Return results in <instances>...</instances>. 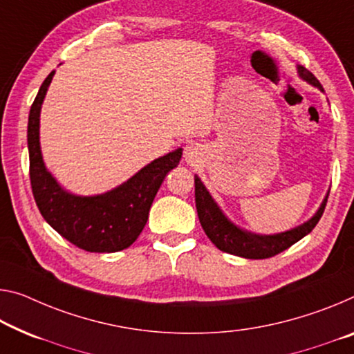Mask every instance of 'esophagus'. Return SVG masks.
Listing matches in <instances>:
<instances>
[{"label":"esophagus","instance_id":"34e87169","mask_svg":"<svg viewBox=\"0 0 354 354\" xmlns=\"http://www.w3.org/2000/svg\"><path fill=\"white\" fill-rule=\"evenodd\" d=\"M201 156H203V149H201L199 144H188L185 147V151H183V158L189 165H196L201 160Z\"/></svg>","mask_w":354,"mask_h":354}]
</instances>
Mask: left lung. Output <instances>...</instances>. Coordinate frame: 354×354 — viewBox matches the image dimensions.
<instances>
[{"instance_id":"8db88e82","label":"left lung","mask_w":354,"mask_h":354,"mask_svg":"<svg viewBox=\"0 0 354 354\" xmlns=\"http://www.w3.org/2000/svg\"><path fill=\"white\" fill-rule=\"evenodd\" d=\"M297 73L308 84L318 86L319 90L324 91L319 80L308 69L299 66ZM328 196L329 194H326L323 204L319 205L317 214L308 221L304 223V225L291 231L274 234V236H259V234L243 231L227 220L215 201L212 199V196L209 194L207 188L204 187V183L201 182V178L194 176L196 209H198V216L204 232L207 234L212 243L216 248H220L221 252L248 259H264L275 257V254L281 253L283 250L290 248L292 243L301 241L302 237H306L308 232H312L319 218H322L326 203H328Z\"/></svg>"}]
</instances>
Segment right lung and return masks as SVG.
I'll use <instances>...</instances> for the list:
<instances>
[{"label":"right lung","instance_id":"add662e5","mask_svg":"<svg viewBox=\"0 0 354 354\" xmlns=\"http://www.w3.org/2000/svg\"><path fill=\"white\" fill-rule=\"evenodd\" d=\"M53 74L55 71L42 82L28 117L30 180L36 205L48 225L75 247L91 253L120 252L142 232L166 174L180 162L182 149L151 161L128 182L104 194L68 193L46 169L39 145L41 106Z\"/></svg>","mask_w":354,"mask_h":354}]
</instances>
